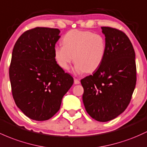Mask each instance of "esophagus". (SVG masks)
<instances>
[{
    "mask_svg": "<svg viewBox=\"0 0 147 147\" xmlns=\"http://www.w3.org/2000/svg\"><path fill=\"white\" fill-rule=\"evenodd\" d=\"M74 83H75V84H80V81L79 80H77V79H74Z\"/></svg>",
    "mask_w": 147,
    "mask_h": 147,
    "instance_id": "1",
    "label": "esophagus"
}]
</instances>
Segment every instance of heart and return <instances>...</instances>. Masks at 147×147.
I'll use <instances>...</instances> for the list:
<instances>
[{"instance_id": "heart-1", "label": "heart", "mask_w": 147, "mask_h": 147, "mask_svg": "<svg viewBox=\"0 0 147 147\" xmlns=\"http://www.w3.org/2000/svg\"><path fill=\"white\" fill-rule=\"evenodd\" d=\"M63 46L54 47V57L61 68L68 70L75 61L73 72L77 75L93 72L102 63L107 51L102 35L88 30H72L61 40Z\"/></svg>"}]
</instances>
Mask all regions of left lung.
Instances as JSON below:
<instances>
[{
	"instance_id": "1",
	"label": "left lung",
	"mask_w": 147,
	"mask_h": 147,
	"mask_svg": "<svg viewBox=\"0 0 147 147\" xmlns=\"http://www.w3.org/2000/svg\"><path fill=\"white\" fill-rule=\"evenodd\" d=\"M107 51L93 75L82 79V96L87 113L98 121L115 119L128 107L136 84L135 54L123 32L101 27Z\"/></svg>"
}]
</instances>
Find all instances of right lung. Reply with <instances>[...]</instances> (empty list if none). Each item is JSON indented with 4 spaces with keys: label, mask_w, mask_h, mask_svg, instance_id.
<instances>
[{
    "label": "right lung",
    "mask_w": 147,
    "mask_h": 147,
    "mask_svg": "<svg viewBox=\"0 0 147 147\" xmlns=\"http://www.w3.org/2000/svg\"><path fill=\"white\" fill-rule=\"evenodd\" d=\"M60 32L37 27L24 33L14 46L9 70L12 96L17 107L33 120L51 118L73 84L72 77L54 57Z\"/></svg>",
    "instance_id": "obj_1"
}]
</instances>
